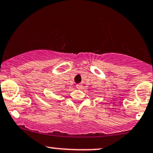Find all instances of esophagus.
I'll return each instance as SVG.
<instances>
[{
	"label": "esophagus",
	"mask_w": 153,
	"mask_h": 153,
	"mask_svg": "<svg viewBox=\"0 0 153 153\" xmlns=\"http://www.w3.org/2000/svg\"><path fill=\"white\" fill-rule=\"evenodd\" d=\"M76 88H78V89H81L82 88V83H78L76 85Z\"/></svg>",
	"instance_id": "esophagus-1"
}]
</instances>
